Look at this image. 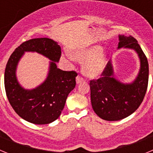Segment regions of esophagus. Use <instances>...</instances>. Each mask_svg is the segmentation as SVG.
Here are the masks:
<instances>
[{
	"label": "esophagus",
	"mask_w": 153,
	"mask_h": 153,
	"mask_svg": "<svg viewBox=\"0 0 153 153\" xmlns=\"http://www.w3.org/2000/svg\"><path fill=\"white\" fill-rule=\"evenodd\" d=\"M76 83H80L81 82H83V78L81 76L78 75L77 76H76Z\"/></svg>",
	"instance_id": "esophagus-1"
}]
</instances>
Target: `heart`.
<instances>
[{"instance_id": "1", "label": "heart", "mask_w": 153, "mask_h": 153, "mask_svg": "<svg viewBox=\"0 0 153 153\" xmlns=\"http://www.w3.org/2000/svg\"><path fill=\"white\" fill-rule=\"evenodd\" d=\"M102 51L100 46H93L75 51L73 56L78 60H87L83 67V73L89 77L94 78L100 75L106 67V58Z\"/></svg>"}]
</instances>
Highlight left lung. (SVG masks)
<instances>
[{"mask_svg": "<svg viewBox=\"0 0 153 153\" xmlns=\"http://www.w3.org/2000/svg\"><path fill=\"white\" fill-rule=\"evenodd\" d=\"M118 48L133 49L140 56V73L133 83L124 84L113 78V70L108 62L100 77L90 81L93 109L97 116L107 121H117L130 116L143 101L149 81V63L145 53L132 36L120 35Z\"/></svg>", "mask_w": 153, "mask_h": 153, "instance_id": "1", "label": "left lung"}]
</instances>
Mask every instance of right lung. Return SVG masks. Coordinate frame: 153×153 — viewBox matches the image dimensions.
Wrapping results in <instances>:
<instances>
[{"label":"right lung","mask_w":153,"mask_h":153,"mask_svg":"<svg viewBox=\"0 0 153 153\" xmlns=\"http://www.w3.org/2000/svg\"><path fill=\"white\" fill-rule=\"evenodd\" d=\"M25 51H35L47 56L51 62L50 71L44 83L31 91L24 90L16 78V67ZM61 56L57 43L49 38H34L24 42L10 55L4 72V87L12 108L24 120L44 125L53 122L61 114L69 93L76 86L77 73L56 67Z\"/></svg>","instance_id":"add662e5"}]
</instances>
